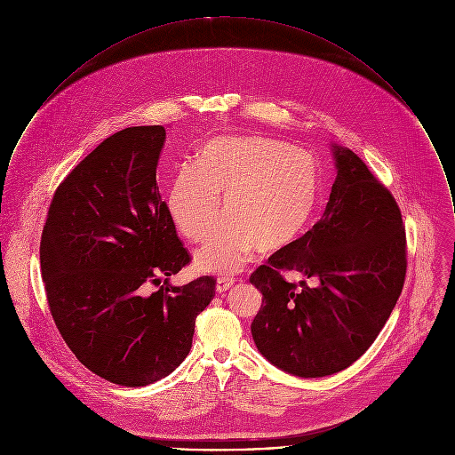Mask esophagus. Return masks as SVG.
I'll return each instance as SVG.
<instances>
[{"label":"esophagus","mask_w":455,"mask_h":455,"mask_svg":"<svg viewBox=\"0 0 455 455\" xmlns=\"http://www.w3.org/2000/svg\"><path fill=\"white\" fill-rule=\"evenodd\" d=\"M233 283H235V278L233 276H219L217 278V292H226V291H229L231 287H233Z\"/></svg>","instance_id":"esophagus-1"}]
</instances>
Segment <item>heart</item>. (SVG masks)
<instances>
[{"label": "heart", "instance_id": "b5f03b06", "mask_svg": "<svg viewBox=\"0 0 455 455\" xmlns=\"http://www.w3.org/2000/svg\"><path fill=\"white\" fill-rule=\"evenodd\" d=\"M226 195L228 219L197 254V266L235 273L259 249L285 251L310 229L321 199L315 159L294 147L256 136L206 141L196 164H184L172 182L168 208L191 242L212 236Z\"/></svg>", "mask_w": 455, "mask_h": 455}]
</instances>
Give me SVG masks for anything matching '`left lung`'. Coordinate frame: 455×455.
Masks as SVG:
<instances>
[{
    "label": "left lung",
    "instance_id": "8db88e82",
    "mask_svg": "<svg viewBox=\"0 0 455 455\" xmlns=\"http://www.w3.org/2000/svg\"><path fill=\"white\" fill-rule=\"evenodd\" d=\"M336 180L323 219L251 275L262 292L252 338L276 368L301 379L355 363L387 323L406 275L399 206L363 159L331 145ZM283 270L310 277L287 283Z\"/></svg>",
    "mask_w": 455,
    "mask_h": 455
}]
</instances>
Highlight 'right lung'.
<instances>
[{
    "instance_id": "obj_1",
    "label": "right lung",
    "mask_w": 455,
    "mask_h": 455,
    "mask_svg": "<svg viewBox=\"0 0 455 455\" xmlns=\"http://www.w3.org/2000/svg\"><path fill=\"white\" fill-rule=\"evenodd\" d=\"M164 140L163 126H136L100 143L58 188L40 242L66 345L126 387L154 384L188 357L196 317L215 296L212 276L170 283L191 256L156 182Z\"/></svg>"
}]
</instances>
